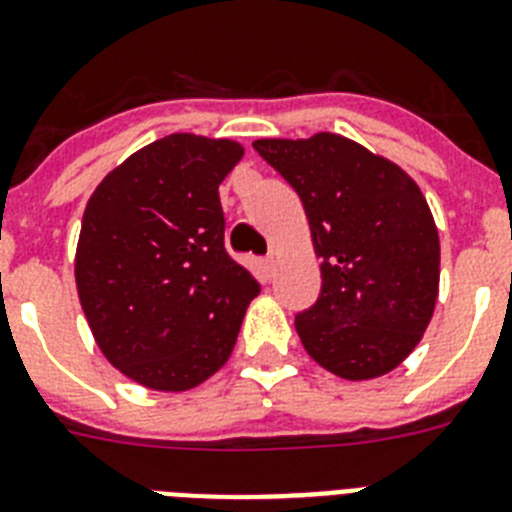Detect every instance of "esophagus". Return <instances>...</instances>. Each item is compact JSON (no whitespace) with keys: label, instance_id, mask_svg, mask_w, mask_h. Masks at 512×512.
Listing matches in <instances>:
<instances>
[{"label":"esophagus","instance_id":"obj_1","mask_svg":"<svg viewBox=\"0 0 512 512\" xmlns=\"http://www.w3.org/2000/svg\"><path fill=\"white\" fill-rule=\"evenodd\" d=\"M274 269H277V261L271 259V256H266V259H261V271H264V279L274 277Z\"/></svg>","mask_w":512,"mask_h":512}]
</instances>
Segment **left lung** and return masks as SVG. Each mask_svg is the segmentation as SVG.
Listing matches in <instances>:
<instances>
[{
    "instance_id": "left-lung-1",
    "label": "left lung",
    "mask_w": 512,
    "mask_h": 512,
    "mask_svg": "<svg viewBox=\"0 0 512 512\" xmlns=\"http://www.w3.org/2000/svg\"><path fill=\"white\" fill-rule=\"evenodd\" d=\"M253 148L300 194L323 259L318 300L295 318L305 351L351 382L392 372L423 338L438 297L441 246L423 192L336 133Z\"/></svg>"
}]
</instances>
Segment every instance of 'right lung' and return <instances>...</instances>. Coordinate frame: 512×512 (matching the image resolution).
Listing matches in <instances>:
<instances>
[{
  "instance_id": "add662e5",
  "label": "right lung",
  "mask_w": 512,
  "mask_h": 512,
  "mask_svg": "<svg viewBox=\"0 0 512 512\" xmlns=\"http://www.w3.org/2000/svg\"><path fill=\"white\" fill-rule=\"evenodd\" d=\"M243 156L174 133L125 158L89 197L76 289L97 346L133 382L184 392L233 354L261 284L225 251L217 187Z\"/></svg>"
}]
</instances>
